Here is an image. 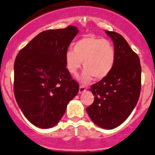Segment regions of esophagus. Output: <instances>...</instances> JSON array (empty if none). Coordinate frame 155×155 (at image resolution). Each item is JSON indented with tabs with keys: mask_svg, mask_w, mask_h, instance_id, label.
<instances>
[{
	"mask_svg": "<svg viewBox=\"0 0 155 155\" xmlns=\"http://www.w3.org/2000/svg\"><path fill=\"white\" fill-rule=\"evenodd\" d=\"M85 90H86V88H85V86H83V85H80V86H79V94L85 92Z\"/></svg>",
	"mask_w": 155,
	"mask_h": 155,
	"instance_id": "obj_1",
	"label": "esophagus"
}]
</instances>
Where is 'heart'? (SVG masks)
Masks as SVG:
<instances>
[{
  "mask_svg": "<svg viewBox=\"0 0 155 155\" xmlns=\"http://www.w3.org/2000/svg\"><path fill=\"white\" fill-rule=\"evenodd\" d=\"M115 58V49L108 40L88 35L75 43L73 50L67 51L66 67L75 76L82 61L85 70L79 79L83 83H88L93 77L95 79L106 77L114 67Z\"/></svg>",
  "mask_w": 155,
  "mask_h": 155,
  "instance_id": "1",
  "label": "heart"
}]
</instances>
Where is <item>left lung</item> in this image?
<instances>
[{
    "instance_id": "1",
    "label": "left lung",
    "mask_w": 155,
    "mask_h": 155,
    "mask_svg": "<svg viewBox=\"0 0 155 155\" xmlns=\"http://www.w3.org/2000/svg\"><path fill=\"white\" fill-rule=\"evenodd\" d=\"M105 32L114 42L115 63L106 77L91 86L94 100L86 110L96 125L112 130L128 118L139 101L142 68L139 56L120 34Z\"/></svg>"
}]
</instances>
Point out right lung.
<instances>
[{
	"label": "right lung",
	"instance_id": "add662e5",
	"mask_svg": "<svg viewBox=\"0 0 155 155\" xmlns=\"http://www.w3.org/2000/svg\"><path fill=\"white\" fill-rule=\"evenodd\" d=\"M79 30H47L19 51L14 62V95L22 114L35 127L56 125L69 102L79 92V84L66 67L69 45Z\"/></svg>",
	"mask_w": 155,
	"mask_h": 155
}]
</instances>
